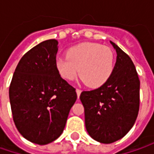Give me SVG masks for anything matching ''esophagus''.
Wrapping results in <instances>:
<instances>
[{
	"instance_id": "34e87169",
	"label": "esophagus",
	"mask_w": 154,
	"mask_h": 154,
	"mask_svg": "<svg viewBox=\"0 0 154 154\" xmlns=\"http://www.w3.org/2000/svg\"><path fill=\"white\" fill-rule=\"evenodd\" d=\"M76 93H77V96H78V98H79V97H80V93H81V90L79 89V88H77V89H76Z\"/></svg>"
}]
</instances>
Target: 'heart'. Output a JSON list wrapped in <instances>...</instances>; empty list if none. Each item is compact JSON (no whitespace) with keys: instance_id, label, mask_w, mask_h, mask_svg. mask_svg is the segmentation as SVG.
<instances>
[{"instance_id":"heart-1","label":"heart","mask_w":154,"mask_h":154,"mask_svg":"<svg viewBox=\"0 0 154 154\" xmlns=\"http://www.w3.org/2000/svg\"><path fill=\"white\" fill-rule=\"evenodd\" d=\"M115 56L112 50L94 43H82L70 48L67 56L56 59V67L63 79L72 80L79 75L90 88L103 86L111 75Z\"/></svg>"}]
</instances>
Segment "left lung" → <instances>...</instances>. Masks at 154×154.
Wrapping results in <instances>:
<instances>
[{
  "instance_id": "left-lung-1",
  "label": "left lung",
  "mask_w": 154,
  "mask_h": 154,
  "mask_svg": "<svg viewBox=\"0 0 154 154\" xmlns=\"http://www.w3.org/2000/svg\"><path fill=\"white\" fill-rule=\"evenodd\" d=\"M116 51L113 72L103 86L83 91L86 130L92 139L109 144L131 129L140 108V80L131 58L110 41Z\"/></svg>"
}]
</instances>
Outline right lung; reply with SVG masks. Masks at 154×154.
I'll return each mask as SVG.
<instances>
[{
	"label": "right lung",
	"instance_id": "obj_1",
	"mask_svg": "<svg viewBox=\"0 0 154 154\" xmlns=\"http://www.w3.org/2000/svg\"><path fill=\"white\" fill-rule=\"evenodd\" d=\"M58 42L46 40L22 56L9 87L13 118L28 140L45 145L56 140L66 125L77 94L56 67Z\"/></svg>",
	"mask_w": 154,
	"mask_h": 154
}]
</instances>
